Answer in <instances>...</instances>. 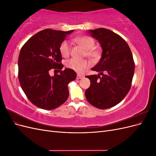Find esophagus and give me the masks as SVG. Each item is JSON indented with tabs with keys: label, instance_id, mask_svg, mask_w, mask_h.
Instances as JSON below:
<instances>
[{
	"label": "esophagus",
	"instance_id": "34e87169",
	"mask_svg": "<svg viewBox=\"0 0 156 156\" xmlns=\"http://www.w3.org/2000/svg\"><path fill=\"white\" fill-rule=\"evenodd\" d=\"M84 77V75H81V74H77V79H81Z\"/></svg>",
	"mask_w": 156,
	"mask_h": 156
}]
</instances>
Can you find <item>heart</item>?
<instances>
[{
  "instance_id": "b5f03b06",
  "label": "heart",
  "mask_w": 156,
  "mask_h": 156,
  "mask_svg": "<svg viewBox=\"0 0 156 156\" xmlns=\"http://www.w3.org/2000/svg\"><path fill=\"white\" fill-rule=\"evenodd\" d=\"M73 41L84 49V56L96 60L100 57L101 51L98 48H94L95 41L92 37L88 36H83L75 37ZM60 52L64 57H68L71 53L69 44L67 41H64L60 45ZM66 66L77 73H83L84 70L90 66L89 61L87 59L78 60L75 58L69 59L67 61Z\"/></svg>"
}]
</instances>
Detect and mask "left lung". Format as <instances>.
I'll use <instances>...</instances> for the list:
<instances>
[{"instance_id": "obj_1", "label": "left lung", "mask_w": 156, "mask_h": 156, "mask_svg": "<svg viewBox=\"0 0 156 156\" xmlns=\"http://www.w3.org/2000/svg\"><path fill=\"white\" fill-rule=\"evenodd\" d=\"M102 48L101 58L92 70L100 75H87L90 86L85 91L87 101L100 109L114 107L129 91L135 62L127 42L119 34L104 28L90 30Z\"/></svg>"}]
</instances>
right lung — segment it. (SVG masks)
<instances>
[{
	"instance_id": "obj_1",
	"label": "right lung",
	"mask_w": 156,
	"mask_h": 156,
	"mask_svg": "<svg viewBox=\"0 0 156 156\" xmlns=\"http://www.w3.org/2000/svg\"><path fill=\"white\" fill-rule=\"evenodd\" d=\"M73 30L45 29L36 33L23 45L18 58V77L25 95L34 105L45 110L58 107L68 100V84L76 79L74 70L66 68L60 45ZM59 74L51 77V69Z\"/></svg>"
}]
</instances>
